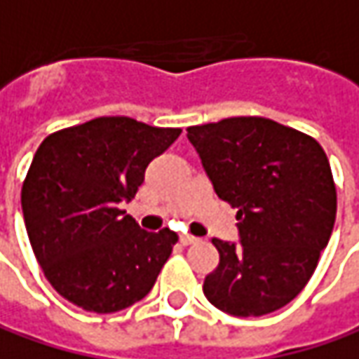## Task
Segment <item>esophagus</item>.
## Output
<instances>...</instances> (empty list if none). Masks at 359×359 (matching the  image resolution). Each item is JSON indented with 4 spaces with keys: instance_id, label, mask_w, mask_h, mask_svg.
<instances>
[{
    "instance_id": "obj_1",
    "label": "esophagus",
    "mask_w": 359,
    "mask_h": 359,
    "mask_svg": "<svg viewBox=\"0 0 359 359\" xmlns=\"http://www.w3.org/2000/svg\"><path fill=\"white\" fill-rule=\"evenodd\" d=\"M198 239L196 237H193V235H189V233H184V235H180V243L187 247V245H193V243H196Z\"/></svg>"
}]
</instances>
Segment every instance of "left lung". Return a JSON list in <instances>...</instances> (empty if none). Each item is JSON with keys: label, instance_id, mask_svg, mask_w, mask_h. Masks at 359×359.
Wrapping results in <instances>:
<instances>
[{"label": "left lung", "instance_id": "left-lung-1", "mask_svg": "<svg viewBox=\"0 0 359 359\" xmlns=\"http://www.w3.org/2000/svg\"><path fill=\"white\" fill-rule=\"evenodd\" d=\"M187 138L239 221V243L212 239L221 259L205 277L207 299L237 318L281 309L307 285L334 231L325 152L316 138L261 116L191 126Z\"/></svg>", "mask_w": 359, "mask_h": 359}]
</instances>
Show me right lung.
Instances as JSON below:
<instances>
[{
	"instance_id": "obj_1",
	"label": "right lung",
	"mask_w": 359,
	"mask_h": 359,
	"mask_svg": "<svg viewBox=\"0 0 359 359\" xmlns=\"http://www.w3.org/2000/svg\"><path fill=\"white\" fill-rule=\"evenodd\" d=\"M182 133L102 116L50 134L22 187L27 237L52 287L70 304L114 313L149 295L177 233H149L122 210L152 158Z\"/></svg>"
}]
</instances>
